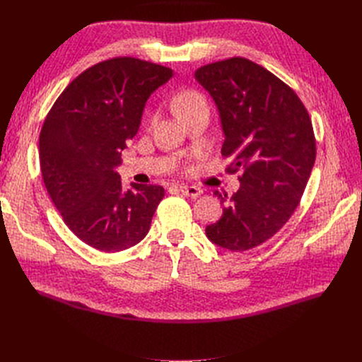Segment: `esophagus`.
<instances>
[{
	"instance_id": "obj_1",
	"label": "esophagus",
	"mask_w": 362,
	"mask_h": 362,
	"mask_svg": "<svg viewBox=\"0 0 362 362\" xmlns=\"http://www.w3.org/2000/svg\"><path fill=\"white\" fill-rule=\"evenodd\" d=\"M180 192L184 196H189V198H198L199 194H202V190L199 187H196V185H180Z\"/></svg>"
}]
</instances>
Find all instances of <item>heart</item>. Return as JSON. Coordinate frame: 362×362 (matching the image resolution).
<instances>
[{
    "instance_id": "1",
    "label": "heart",
    "mask_w": 362,
    "mask_h": 362,
    "mask_svg": "<svg viewBox=\"0 0 362 362\" xmlns=\"http://www.w3.org/2000/svg\"><path fill=\"white\" fill-rule=\"evenodd\" d=\"M175 108H177V113L180 117L189 115L198 108L206 107L205 100L201 93L193 92V90H185L175 98Z\"/></svg>"
}]
</instances>
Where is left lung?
Returning <instances> with one entry per match:
<instances>
[{
  "instance_id": "1",
  "label": "left lung",
  "mask_w": 362,
  "mask_h": 362,
  "mask_svg": "<svg viewBox=\"0 0 362 362\" xmlns=\"http://www.w3.org/2000/svg\"><path fill=\"white\" fill-rule=\"evenodd\" d=\"M194 78L217 105L222 156L234 158L228 170L242 172L240 189L205 234L228 250H249L275 235L300 202L315 160L311 119L291 87L247 59L205 64Z\"/></svg>"
}]
</instances>
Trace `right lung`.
<instances>
[{"mask_svg": "<svg viewBox=\"0 0 362 362\" xmlns=\"http://www.w3.org/2000/svg\"><path fill=\"white\" fill-rule=\"evenodd\" d=\"M172 76L134 57L96 63L69 83L43 122L39 158L49 198L71 231L98 250L141 242L164 198L161 185L133 182L125 192L116 168L148 98Z\"/></svg>", "mask_w": 362, "mask_h": 362, "instance_id": "1", "label": "right lung"}]
</instances>
